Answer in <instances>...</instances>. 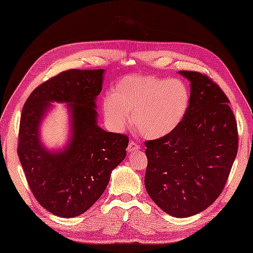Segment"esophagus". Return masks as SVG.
Wrapping results in <instances>:
<instances>
[{
	"label": "esophagus",
	"mask_w": 253,
	"mask_h": 253,
	"mask_svg": "<svg viewBox=\"0 0 253 253\" xmlns=\"http://www.w3.org/2000/svg\"><path fill=\"white\" fill-rule=\"evenodd\" d=\"M138 150H140V145L137 144V142H134V141L129 142L128 147H127V152L128 153H132V152L138 151Z\"/></svg>",
	"instance_id": "obj_1"
}]
</instances>
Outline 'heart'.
<instances>
[{
	"mask_svg": "<svg viewBox=\"0 0 253 253\" xmlns=\"http://www.w3.org/2000/svg\"><path fill=\"white\" fill-rule=\"evenodd\" d=\"M190 93L179 79L153 76H127L112 87L102 102L103 116L113 130L124 129L130 121L148 139L170 134L188 112Z\"/></svg>",
	"mask_w": 253,
	"mask_h": 253,
	"instance_id": "1",
	"label": "heart"
}]
</instances>
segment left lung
<instances>
[{
	"mask_svg": "<svg viewBox=\"0 0 253 253\" xmlns=\"http://www.w3.org/2000/svg\"><path fill=\"white\" fill-rule=\"evenodd\" d=\"M190 82V106L180 125L145 142L148 196L168 215L203 211L222 192L237 154L235 116L223 90L206 75L179 70Z\"/></svg>",
	"mask_w": 253,
	"mask_h": 253,
	"instance_id": "8db88e82",
	"label": "left lung"
}]
</instances>
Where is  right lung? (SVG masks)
Wrapping results in <instances>:
<instances>
[{
    "label": "right lung",
    "mask_w": 253,
    "mask_h": 253,
    "mask_svg": "<svg viewBox=\"0 0 253 253\" xmlns=\"http://www.w3.org/2000/svg\"><path fill=\"white\" fill-rule=\"evenodd\" d=\"M103 74V69L63 71L36 87L22 109L18 156L38 203L55 216L85 212L126 157L127 135L108 132L97 124L96 97ZM51 102L67 103L71 121L68 145L54 152L42 145L39 135Z\"/></svg>",
    "instance_id": "obj_1"
}]
</instances>
